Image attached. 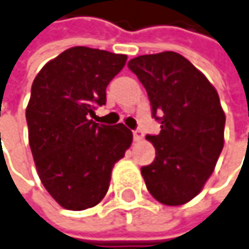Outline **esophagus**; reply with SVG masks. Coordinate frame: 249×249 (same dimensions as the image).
Here are the masks:
<instances>
[{"mask_svg":"<svg viewBox=\"0 0 249 249\" xmlns=\"http://www.w3.org/2000/svg\"><path fill=\"white\" fill-rule=\"evenodd\" d=\"M132 134H134V140H135V141H141V140L144 138V132H142L141 129H135Z\"/></svg>","mask_w":249,"mask_h":249,"instance_id":"esophagus-1","label":"esophagus"}]
</instances>
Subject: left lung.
<instances>
[{"mask_svg":"<svg viewBox=\"0 0 249 249\" xmlns=\"http://www.w3.org/2000/svg\"><path fill=\"white\" fill-rule=\"evenodd\" d=\"M128 68L147 89L158 135L152 164L141 168L149 194L164 205L196 196L214 172L224 147L225 114L218 92L191 62L165 51L132 58Z\"/></svg>","mask_w":249,"mask_h":249,"instance_id":"8db88e82","label":"left lung"}]
</instances>
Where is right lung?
<instances>
[{
	"instance_id": "add662e5",
	"label": "right lung",
	"mask_w": 249,
	"mask_h": 249,
	"mask_svg": "<svg viewBox=\"0 0 249 249\" xmlns=\"http://www.w3.org/2000/svg\"><path fill=\"white\" fill-rule=\"evenodd\" d=\"M125 62L123 54L72 47L47 62L33 82L25 111L30 147L42 185L65 210L95 207L132 142L124 124L91 120Z\"/></svg>"
}]
</instances>
